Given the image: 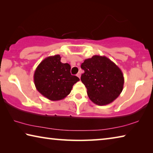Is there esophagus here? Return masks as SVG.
I'll list each match as a JSON object with an SVG mask.
<instances>
[{"label": "esophagus", "mask_w": 153, "mask_h": 153, "mask_svg": "<svg viewBox=\"0 0 153 153\" xmlns=\"http://www.w3.org/2000/svg\"><path fill=\"white\" fill-rule=\"evenodd\" d=\"M77 77H79V78H80V77H81V73H80V72H79V71L78 72V73H77Z\"/></svg>", "instance_id": "1"}]
</instances>
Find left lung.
<instances>
[{"label":"left lung","instance_id":"left-lung-1","mask_svg":"<svg viewBox=\"0 0 153 153\" xmlns=\"http://www.w3.org/2000/svg\"><path fill=\"white\" fill-rule=\"evenodd\" d=\"M82 82L89 98L100 106L110 104L122 92L124 77L117 65L105 56L94 55L81 65Z\"/></svg>","mask_w":153,"mask_h":153}]
</instances>
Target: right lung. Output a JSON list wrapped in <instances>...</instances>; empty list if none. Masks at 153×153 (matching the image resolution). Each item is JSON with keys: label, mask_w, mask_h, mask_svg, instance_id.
<instances>
[{"label": "right lung", "mask_w": 153, "mask_h": 153, "mask_svg": "<svg viewBox=\"0 0 153 153\" xmlns=\"http://www.w3.org/2000/svg\"><path fill=\"white\" fill-rule=\"evenodd\" d=\"M59 55L45 58L36 67L33 74L36 88L48 99L56 101L65 98L74 84L79 81L70 73L71 66L61 62Z\"/></svg>", "instance_id": "right-lung-1"}]
</instances>
